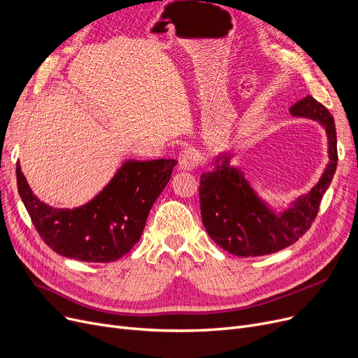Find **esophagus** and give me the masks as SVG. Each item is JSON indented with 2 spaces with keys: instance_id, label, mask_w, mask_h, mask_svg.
<instances>
[{
  "instance_id": "esophagus-1",
  "label": "esophagus",
  "mask_w": 358,
  "mask_h": 358,
  "mask_svg": "<svg viewBox=\"0 0 358 358\" xmlns=\"http://www.w3.org/2000/svg\"><path fill=\"white\" fill-rule=\"evenodd\" d=\"M178 160H179V169L180 170H189V172H191V170L196 169L198 164H199V156H198L196 150H194V148L182 150Z\"/></svg>"
}]
</instances>
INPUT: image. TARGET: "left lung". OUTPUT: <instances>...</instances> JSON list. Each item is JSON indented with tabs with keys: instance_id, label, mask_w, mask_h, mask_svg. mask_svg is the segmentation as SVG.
I'll return each mask as SVG.
<instances>
[{
	"instance_id": "left-lung-1",
	"label": "left lung",
	"mask_w": 358,
	"mask_h": 358,
	"mask_svg": "<svg viewBox=\"0 0 358 358\" xmlns=\"http://www.w3.org/2000/svg\"><path fill=\"white\" fill-rule=\"evenodd\" d=\"M293 116L319 122L328 135L329 162L313 188L277 213L255 192L239 167L230 164L231 152L214 157V169L199 180L201 217L211 239L236 257H262L297 242L317 215L320 201L336 170V131L329 110L312 96L290 108Z\"/></svg>"
}]
</instances>
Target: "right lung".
I'll return each instance as SVG.
<instances>
[{
	"label": "right lung",
	"mask_w": 358,
	"mask_h": 358,
	"mask_svg": "<svg viewBox=\"0 0 358 358\" xmlns=\"http://www.w3.org/2000/svg\"><path fill=\"white\" fill-rule=\"evenodd\" d=\"M178 164L173 159L128 160L92 201L54 208L31 192L17 163V188L43 242L65 258L113 262L141 239L148 213Z\"/></svg>",
	"instance_id": "1"
}]
</instances>
